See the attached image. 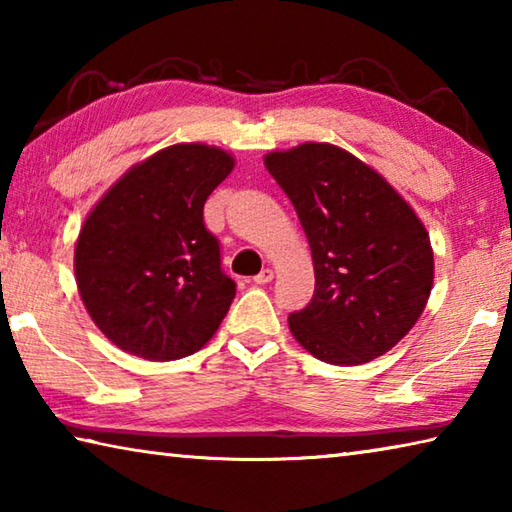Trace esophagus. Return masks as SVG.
<instances>
[{
    "instance_id": "esophagus-1",
    "label": "esophagus",
    "mask_w": 512,
    "mask_h": 512,
    "mask_svg": "<svg viewBox=\"0 0 512 512\" xmlns=\"http://www.w3.org/2000/svg\"><path fill=\"white\" fill-rule=\"evenodd\" d=\"M273 277H275L273 268H264L262 273L255 275V284H268V282H273Z\"/></svg>"
}]
</instances>
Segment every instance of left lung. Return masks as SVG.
<instances>
[{"label":"left lung","instance_id":"8db88e82","mask_svg":"<svg viewBox=\"0 0 512 512\" xmlns=\"http://www.w3.org/2000/svg\"><path fill=\"white\" fill-rule=\"evenodd\" d=\"M309 239L315 293L288 315L293 338L329 365H362L421 318L434 253L410 203L342 147L302 143L264 156Z\"/></svg>","mask_w":512,"mask_h":512}]
</instances>
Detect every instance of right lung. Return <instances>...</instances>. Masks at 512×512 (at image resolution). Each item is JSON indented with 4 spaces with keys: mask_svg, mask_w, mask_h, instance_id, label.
I'll return each instance as SVG.
<instances>
[{
    "mask_svg": "<svg viewBox=\"0 0 512 512\" xmlns=\"http://www.w3.org/2000/svg\"><path fill=\"white\" fill-rule=\"evenodd\" d=\"M232 167L219 147L170 145L129 167L87 215L73 255L78 293L118 349L165 362L215 336L235 282L203 203Z\"/></svg>",
    "mask_w": 512,
    "mask_h": 512,
    "instance_id": "1",
    "label": "right lung"
}]
</instances>
